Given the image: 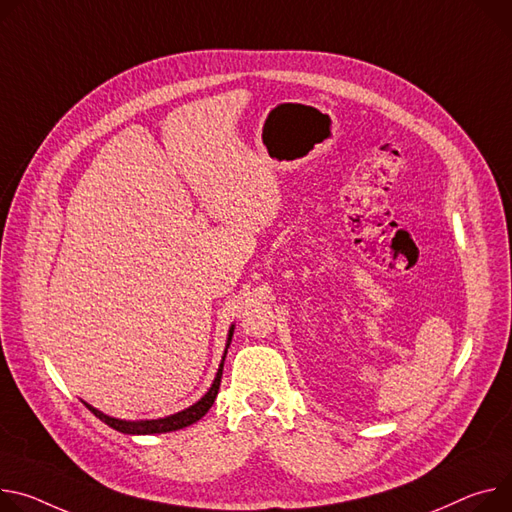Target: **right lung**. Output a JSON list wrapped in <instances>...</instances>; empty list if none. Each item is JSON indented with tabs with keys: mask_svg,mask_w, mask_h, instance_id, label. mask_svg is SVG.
Wrapping results in <instances>:
<instances>
[{
	"mask_svg": "<svg viewBox=\"0 0 512 512\" xmlns=\"http://www.w3.org/2000/svg\"><path fill=\"white\" fill-rule=\"evenodd\" d=\"M232 333H235V324H232L230 331H228V339H226V349L230 345V339H232ZM224 357H226V351L222 355V361H220V367L216 371V378L210 386V390L196 402L192 404L190 408H185L181 412H175L171 416H165V418H153V421H122V418H114V416H108L104 414L102 410L94 408L91 404L83 402L91 412H94L102 423H106L108 427L124 433V435H153V433H169V431H177V429H183V427H190L194 425L196 421H200V418L210 410V406L214 404L216 400V394H218V388H220V378H222V365H224Z\"/></svg>",
	"mask_w": 512,
	"mask_h": 512,
	"instance_id": "right-lung-1",
	"label": "right lung"
}]
</instances>
